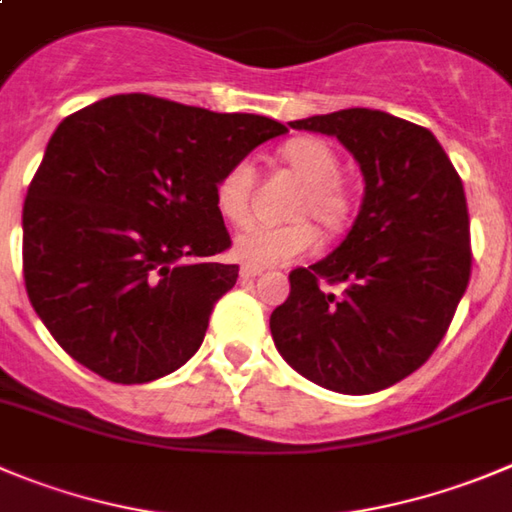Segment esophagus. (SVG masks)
<instances>
[{
	"instance_id": "obj_1",
	"label": "esophagus",
	"mask_w": 512,
	"mask_h": 512,
	"mask_svg": "<svg viewBox=\"0 0 512 512\" xmlns=\"http://www.w3.org/2000/svg\"><path fill=\"white\" fill-rule=\"evenodd\" d=\"M262 272H265V267H257V265H242L240 267V278L242 280H252V278H257V275H262Z\"/></svg>"
}]
</instances>
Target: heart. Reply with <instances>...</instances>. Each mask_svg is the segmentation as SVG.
I'll use <instances>...</instances> for the list:
<instances>
[{
    "mask_svg": "<svg viewBox=\"0 0 512 512\" xmlns=\"http://www.w3.org/2000/svg\"><path fill=\"white\" fill-rule=\"evenodd\" d=\"M280 161L300 181L288 207V224H255L232 242L237 260L247 265H283L305 255L315 242V227L323 234H338L356 212V194L341 176V159L323 138L300 136L280 148ZM257 171L247 159L234 161L214 184L217 212L229 224H245L252 214Z\"/></svg>",
    "mask_w": 512,
    "mask_h": 512,
    "instance_id": "obj_1",
    "label": "heart"
}]
</instances>
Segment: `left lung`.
<instances>
[{
  "label": "left lung",
  "mask_w": 512,
  "mask_h": 512,
  "mask_svg": "<svg viewBox=\"0 0 512 512\" xmlns=\"http://www.w3.org/2000/svg\"><path fill=\"white\" fill-rule=\"evenodd\" d=\"M290 128L336 136L366 189L346 240L290 272L288 300L270 315L272 338L313 384L374 394L432 356L470 283L462 179L432 131L389 113L346 108Z\"/></svg>",
  "instance_id": "1"
}]
</instances>
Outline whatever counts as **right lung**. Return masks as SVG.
Returning <instances> with one entry per match:
<instances>
[{
    "label": "right lung",
    "instance_id": "1",
    "mask_svg": "<svg viewBox=\"0 0 512 512\" xmlns=\"http://www.w3.org/2000/svg\"><path fill=\"white\" fill-rule=\"evenodd\" d=\"M288 128L146 93L111 95L52 133L22 209L32 308L70 356L113 384L184 366L240 267L214 184Z\"/></svg>",
    "mask_w": 512,
    "mask_h": 512
}]
</instances>
